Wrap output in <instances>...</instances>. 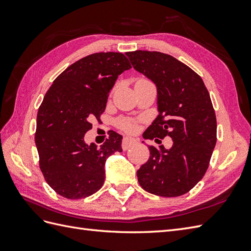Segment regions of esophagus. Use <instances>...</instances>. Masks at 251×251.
<instances>
[{
  "label": "esophagus",
  "mask_w": 251,
  "mask_h": 251,
  "mask_svg": "<svg viewBox=\"0 0 251 251\" xmlns=\"http://www.w3.org/2000/svg\"><path fill=\"white\" fill-rule=\"evenodd\" d=\"M136 143H137V140L135 139V138L125 137L122 141V149L125 151V150H127V149H129L130 147L136 145Z\"/></svg>",
  "instance_id": "34e87169"
}]
</instances>
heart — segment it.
Returning <instances> with one entry per match:
<instances>
[{
    "label": "heart",
    "instance_id": "1",
    "mask_svg": "<svg viewBox=\"0 0 251 251\" xmlns=\"http://www.w3.org/2000/svg\"><path fill=\"white\" fill-rule=\"evenodd\" d=\"M138 81H148V79L147 78H140V79H138ZM119 125H120V127H122L123 129H125L127 131L134 130L135 127H136L135 123L131 122V121H128V120H121L119 122Z\"/></svg>",
    "mask_w": 251,
    "mask_h": 251
}]
</instances>
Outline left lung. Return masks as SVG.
Segmentation results:
<instances>
[{"mask_svg":"<svg viewBox=\"0 0 251 251\" xmlns=\"http://www.w3.org/2000/svg\"><path fill=\"white\" fill-rule=\"evenodd\" d=\"M138 72L157 88L158 116L146 130L148 139L169 136L166 150L150 146V157L137 172L143 190L176 197L193 189L204 177L217 142V120L201 77L173 56L159 51L126 52Z\"/></svg>","mask_w":251,"mask_h":251,"instance_id":"8db88e82","label":"left lung"}]
</instances>
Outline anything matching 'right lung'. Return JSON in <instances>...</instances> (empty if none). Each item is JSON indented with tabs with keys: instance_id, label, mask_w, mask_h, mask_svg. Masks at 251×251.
I'll return each mask as SVG.
<instances>
[{
	"instance_id": "obj_1",
	"label": "right lung",
	"mask_w": 251,
	"mask_h": 251,
	"mask_svg": "<svg viewBox=\"0 0 251 251\" xmlns=\"http://www.w3.org/2000/svg\"><path fill=\"white\" fill-rule=\"evenodd\" d=\"M131 68L122 52H96L69 66L47 90L36 117L40 169L57 194L69 200L90 196L104 182V164L122 152V136L109 132L100 149L84 135L100 122L117 76Z\"/></svg>"
}]
</instances>
